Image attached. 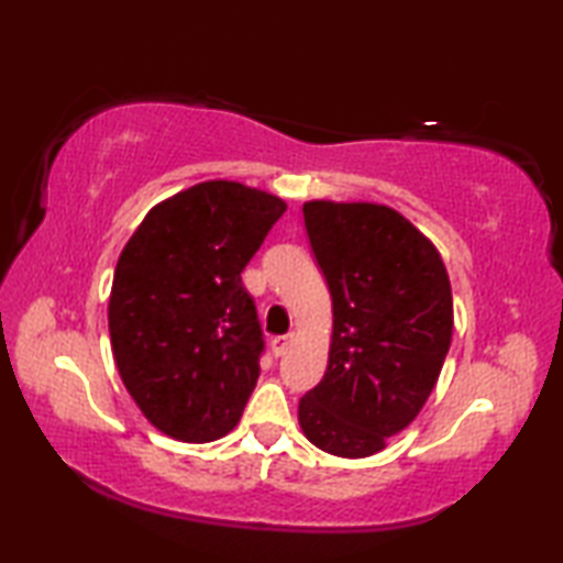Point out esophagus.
Listing matches in <instances>:
<instances>
[{
  "label": "esophagus",
  "mask_w": 563,
  "mask_h": 563,
  "mask_svg": "<svg viewBox=\"0 0 563 563\" xmlns=\"http://www.w3.org/2000/svg\"><path fill=\"white\" fill-rule=\"evenodd\" d=\"M290 342H292V338H290V335H278V338H273V340H271L273 355H275V357L285 355V352H288V347H290Z\"/></svg>",
  "instance_id": "obj_1"
}]
</instances>
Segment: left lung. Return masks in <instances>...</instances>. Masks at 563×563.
I'll list each match as a JSON object with an SVG mask.
<instances>
[{"mask_svg": "<svg viewBox=\"0 0 563 563\" xmlns=\"http://www.w3.org/2000/svg\"><path fill=\"white\" fill-rule=\"evenodd\" d=\"M305 231L332 298L328 369L298 419L322 452L360 460L412 422L452 342L444 263L395 208L310 201Z\"/></svg>", "mask_w": 563, "mask_h": 563, "instance_id": "obj_1", "label": "left lung"}]
</instances>
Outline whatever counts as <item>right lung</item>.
I'll use <instances>...</instances> for the list:
<instances>
[{
  "mask_svg": "<svg viewBox=\"0 0 563 563\" xmlns=\"http://www.w3.org/2000/svg\"><path fill=\"white\" fill-rule=\"evenodd\" d=\"M285 208L265 190L206 180L151 208L119 255L113 360L133 402L174 440H221L258 383L265 342L241 273Z\"/></svg>",
  "mask_w": 563,
  "mask_h": 563,
  "instance_id": "obj_1",
  "label": "right lung"
}]
</instances>
